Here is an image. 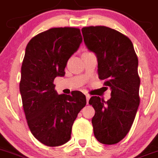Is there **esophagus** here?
<instances>
[{
    "label": "esophagus",
    "mask_w": 158,
    "mask_h": 158,
    "mask_svg": "<svg viewBox=\"0 0 158 158\" xmlns=\"http://www.w3.org/2000/svg\"><path fill=\"white\" fill-rule=\"evenodd\" d=\"M86 102H87V104H88V102H89V99L90 98V96H89V94H86Z\"/></svg>",
    "instance_id": "34e87169"
}]
</instances>
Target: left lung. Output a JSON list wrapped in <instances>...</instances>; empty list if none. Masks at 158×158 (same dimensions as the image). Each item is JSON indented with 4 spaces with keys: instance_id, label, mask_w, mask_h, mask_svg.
I'll use <instances>...</instances> for the list:
<instances>
[{
    "instance_id": "1",
    "label": "left lung",
    "mask_w": 158,
    "mask_h": 158,
    "mask_svg": "<svg viewBox=\"0 0 158 158\" xmlns=\"http://www.w3.org/2000/svg\"><path fill=\"white\" fill-rule=\"evenodd\" d=\"M82 33L87 48L98 57V78L112 90L107 102L97 96L89 99L95 110L94 134L101 143L116 144L130 131L140 102L137 55L131 41L114 29L85 27Z\"/></svg>"
}]
</instances>
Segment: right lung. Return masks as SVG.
Here are the masks:
<instances>
[{
  "mask_svg": "<svg viewBox=\"0 0 158 158\" xmlns=\"http://www.w3.org/2000/svg\"><path fill=\"white\" fill-rule=\"evenodd\" d=\"M82 41L80 30L54 27L32 38L21 68L19 90L31 133L42 144L58 146L69 141L74 121L86 99L82 92L58 95L53 83L64 76L67 62Z\"/></svg>",
  "mask_w": 158,
  "mask_h": 158,
  "instance_id": "right-lung-1",
  "label": "right lung"
}]
</instances>
